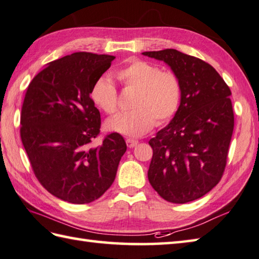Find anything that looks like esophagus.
<instances>
[{
  "mask_svg": "<svg viewBox=\"0 0 259 259\" xmlns=\"http://www.w3.org/2000/svg\"><path fill=\"white\" fill-rule=\"evenodd\" d=\"M139 143L138 140L134 139H126V144H127L128 148H134V146Z\"/></svg>",
  "mask_w": 259,
  "mask_h": 259,
  "instance_id": "34e87169",
  "label": "esophagus"
}]
</instances>
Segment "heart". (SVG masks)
Returning <instances> with one entry per match:
<instances>
[{"mask_svg": "<svg viewBox=\"0 0 259 259\" xmlns=\"http://www.w3.org/2000/svg\"><path fill=\"white\" fill-rule=\"evenodd\" d=\"M115 77L125 89L135 90L127 113L107 120L109 131L132 138L148 133L157 125L171 120L178 113L183 97V85L175 72L142 60H131L115 72ZM94 104L108 115L118 110V94L116 88L105 77L97 80L91 88Z\"/></svg>", "mask_w": 259, "mask_h": 259, "instance_id": "b5f03b06", "label": "heart"}]
</instances>
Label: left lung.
Instances as JSON below:
<instances>
[{
	"mask_svg": "<svg viewBox=\"0 0 259 259\" xmlns=\"http://www.w3.org/2000/svg\"><path fill=\"white\" fill-rule=\"evenodd\" d=\"M142 54L167 63L183 85L178 113L149 141V182L167 202L195 201L217 186L226 169L235 126L231 90L197 57L176 50Z\"/></svg>",
	"mask_w": 259,
	"mask_h": 259,
	"instance_id": "8db88e82",
	"label": "left lung"
}]
</instances>
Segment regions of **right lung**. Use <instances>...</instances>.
Masks as SVG:
<instances>
[{
  "mask_svg": "<svg viewBox=\"0 0 259 259\" xmlns=\"http://www.w3.org/2000/svg\"><path fill=\"white\" fill-rule=\"evenodd\" d=\"M114 60L87 52L64 56L39 72L24 95L23 148L38 182L65 202L87 204L102 196L127 149L116 132L91 146L100 135L101 118L90 91Z\"/></svg>",
  "mask_w": 259,
  "mask_h": 259,
  "instance_id": "add662e5",
  "label": "right lung"
}]
</instances>
